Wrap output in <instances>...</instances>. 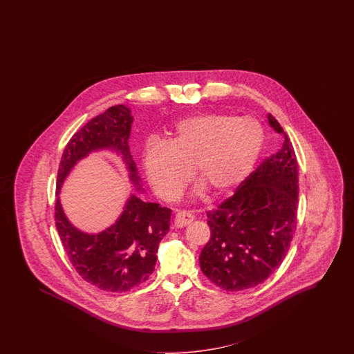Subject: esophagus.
<instances>
[{
	"instance_id": "34e87169",
	"label": "esophagus",
	"mask_w": 354,
	"mask_h": 354,
	"mask_svg": "<svg viewBox=\"0 0 354 354\" xmlns=\"http://www.w3.org/2000/svg\"><path fill=\"white\" fill-rule=\"evenodd\" d=\"M194 219L192 213L189 212H185V210H180L175 215V225L176 227H184V225H188L189 223H192V221Z\"/></svg>"
}]
</instances>
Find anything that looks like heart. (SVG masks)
<instances>
[{"label": "heart", "mask_w": 354, "mask_h": 354, "mask_svg": "<svg viewBox=\"0 0 354 354\" xmlns=\"http://www.w3.org/2000/svg\"><path fill=\"white\" fill-rule=\"evenodd\" d=\"M263 145L256 119L209 113L176 123L166 144L150 140L142 165L151 188L165 200L180 196L193 175L216 196L235 191L247 179Z\"/></svg>", "instance_id": "1"}]
</instances>
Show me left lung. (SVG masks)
<instances>
[{"mask_svg":"<svg viewBox=\"0 0 354 354\" xmlns=\"http://www.w3.org/2000/svg\"><path fill=\"white\" fill-rule=\"evenodd\" d=\"M268 123L284 136L277 154L258 166L232 197L207 212L212 236L200 268L215 286L249 290L265 281L290 249L297 223V160L287 133L271 114Z\"/></svg>","mask_w":354,"mask_h":354,"instance_id":"1","label":"left lung"}]
</instances>
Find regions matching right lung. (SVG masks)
<instances>
[{
  "label": "right lung",
  "mask_w": 354,
  "mask_h": 354,
  "mask_svg": "<svg viewBox=\"0 0 354 354\" xmlns=\"http://www.w3.org/2000/svg\"><path fill=\"white\" fill-rule=\"evenodd\" d=\"M132 122L124 105L109 107L91 119L66 145L57 175L55 227L64 250L82 278L107 292H126L149 279L162 237L170 230L171 210L131 194L115 223L98 234H86L68 221L58 194L77 162L104 149L118 154L136 191L144 192L129 151Z\"/></svg>",
  "instance_id": "right-lung-1"
}]
</instances>
